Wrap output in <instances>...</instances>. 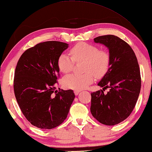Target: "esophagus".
Instances as JSON below:
<instances>
[{"mask_svg": "<svg viewBox=\"0 0 152 152\" xmlns=\"http://www.w3.org/2000/svg\"><path fill=\"white\" fill-rule=\"evenodd\" d=\"M81 92V90H74V94H75V95H78L79 94V93L80 92Z\"/></svg>", "mask_w": 152, "mask_h": 152, "instance_id": "esophagus-1", "label": "esophagus"}]
</instances>
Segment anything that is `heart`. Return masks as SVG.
<instances>
[{
    "mask_svg": "<svg viewBox=\"0 0 152 152\" xmlns=\"http://www.w3.org/2000/svg\"><path fill=\"white\" fill-rule=\"evenodd\" d=\"M72 57L62 53L58 58V67L64 74L72 70L74 61L84 60V74H72L66 76L62 80L64 86L73 90H82L94 81V77L101 78L108 70L110 57L107 52L90 44L78 43L70 50Z\"/></svg>",
    "mask_w": 152,
    "mask_h": 152,
    "instance_id": "heart-1",
    "label": "heart"
}]
</instances>
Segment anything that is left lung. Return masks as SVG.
Returning <instances> with one entry per match:
<instances>
[{"instance_id":"obj_1","label":"left lung","mask_w":152,"mask_h":152,"mask_svg":"<svg viewBox=\"0 0 152 152\" xmlns=\"http://www.w3.org/2000/svg\"><path fill=\"white\" fill-rule=\"evenodd\" d=\"M94 40L109 50L110 67L98 86L110 90L107 94L102 90L91 93L90 111L101 124L116 125L126 120L136 106L141 89L139 64L130 46L116 36H100Z\"/></svg>"}]
</instances>
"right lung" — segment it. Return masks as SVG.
<instances>
[{"instance_id":"add662e5","label":"right lung","mask_w":152,"mask_h":152,"mask_svg":"<svg viewBox=\"0 0 152 152\" xmlns=\"http://www.w3.org/2000/svg\"><path fill=\"white\" fill-rule=\"evenodd\" d=\"M66 43L47 41L28 48L21 55L15 69L14 91L24 116L33 126L50 129L67 118L75 95L73 90L58 92V58Z\"/></svg>"}]
</instances>
